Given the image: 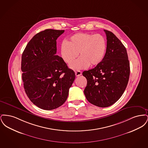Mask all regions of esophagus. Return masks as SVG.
<instances>
[{
	"instance_id": "esophagus-1",
	"label": "esophagus",
	"mask_w": 148,
	"mask_h": 148,
	"mask_svg": "<svg viewBox=\"0 0 148 148\" xmlns=\"http://www.w3.org/2000/svg\"><path fill=\"white\" fill-rule=\"evenodd\" d=\"M75 75H76L77 77H79V76H80V75H82V71H76L75 72Z\"/></svg>"
}]
</instances>
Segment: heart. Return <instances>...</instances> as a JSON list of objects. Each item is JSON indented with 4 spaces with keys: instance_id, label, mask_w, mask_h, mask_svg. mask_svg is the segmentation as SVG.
<instances>
[{
    "instance_id": "obj_1",
    "label": "heart",
    "mask_w": 148,
    "mask_h": 148,
    "mask_svg": "<svg viewBox=\"0 0 148 148\" xmlns=\"http://www.w3.org/2000/svg\"><path fill=\"white\" fill-rule=\"evenodd\" d=\"M106 49V42L102 35L83 33L72 35L60 45L62 57L68 64L75 60L79 53L80 57L71 65V68L76 70L99 65L104 58Z\"/></svg>"
}]
</instances>
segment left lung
Wrapping results in <instances>:
<instances>
[{
  "label": "left lung",
  "instance_id": "left-lung-1",
  "mask_svg": "<svg viewBox=\"0 0 148 148\" xmlns=\"http://www.w3.org/2000/svg\"><path fill=\"white\" fill-rule=\"evenodd\" d=\"M106 49L103 61L94 68L83 72L87 80L85 95L94 106L106 108L121 97L128 83L130 64L127 50L112 32L104 30Z\"/></svg>",
  "mask_w": 148,
  "mask_h": 148
}]
</instances>
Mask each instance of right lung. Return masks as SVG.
<instances>
[{"label":"right lung","instance_id":"1","mask_svg":"<svg viewBox=\"0 0 148 148\" xmlns=\"http://www.w3.org/2000/svg\"><path fill=\"white\" fill-rule=\"evenodd\" d=\"M64 30L46 29L29 42L21 56L22 80L30 101L44 110L62 106L75 80L74 71L56 56V39Z\"/></svg>","mask_w":148,"mask_h":148}]
</instances>
